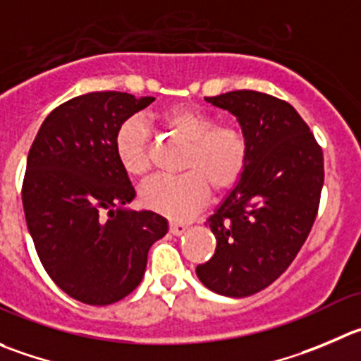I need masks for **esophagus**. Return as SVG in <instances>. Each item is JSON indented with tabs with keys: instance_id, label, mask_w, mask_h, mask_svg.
Here are the masks:
<instances>
[{
	"instance_id": "obj_1",
	"label": "esophagus",
	"mask_w": 361,
	"mask_h": 361,
	"mask_svg": "<svg viewBox=\"0 0 361 361\" xmlns=\"http://www.w3.org/2000/svg\"><path fill=\"white\" fill-rule=\"evenodd\" d=\"M188 230V226L184 223H170V232L173 235H183Z\"/></svg>"
}]
</instances>
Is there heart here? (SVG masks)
Returning a JSON list of instances; mask_svg holds the SVG:
<instances>
[{
  "instance_id": "b5f03b06",
  "label": "heart",
  "mask_w": 361,
  "mask_h": 361,
  "mask_svg": "<svg viewBox=\"0 0 361 361\" xmlns=\"http://www.w3.org/2000/svg\"><path fill=\"white\" fill-rule=\"evenodd\" d=\"M161 126L188 143L178 177H156L140 191L147 209L171 219H186L200 211L216 193L234 190L250 163V142L234 126H219L211 113L195 106H170L157 113ZM120 166L133 177L149 171V127L140 116H129L118 126L113 140Z\"/></svg>"
}]
</instances>
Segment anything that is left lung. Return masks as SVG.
Returning a JSON list of instances; mask_svg holds the SVG:
<instances>
[{
	"instance_id": "1",
	"label": "left lung",
	"mask_w": 361,
	"mask_h": 361,
	"mask_svg": "<svg viewBox=\"0 0 361 361\" xmlns=\"http://www.w3.org/2000/svg\"><path fill=\"white\" fill-rule=\"evenodd\" d=\"M205 101L235 116L250 163L207 219L216 252L197 276L212 293L246 298L271 286L307 241L324 183L322 150L296 109L273 95L238 90Z\"/></svg>"
}]
</instances>
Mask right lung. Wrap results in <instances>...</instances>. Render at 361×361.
Here are the masks:
<instances>
[{
	"label": "right lung",
	"instance_id": "obj_1",
	"mask_svg": "<svg viewBox=\"0 0 361 361\" xmlns=\"http://www.w3.org/2000/svg\"><path fill=\"white\" fill-rule=\"evenodd\" d=\"M156 101L126 92H92L47 115L26 161L23 207L44 269L63 293L111 305L140 286L149 250L168 232L136 197L115 156L120 123Z\"/></svg>",
	"mask_w": 361,
	"mask_h": 361
}]
</instances>
